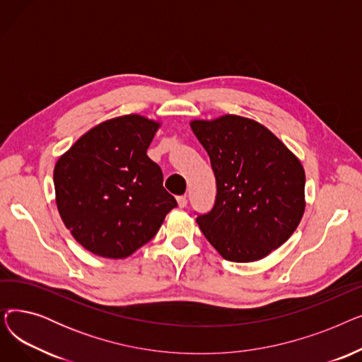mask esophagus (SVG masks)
I'll return each instance as SVG.
<instances>
[{
	"label": "esophagus",
	"instance_id": "1",
	"mask_svg": "<svg viewBox=\"0 0 362 362\" xmlns=\"http://www.w3.org/2000/svg\"><path fill=\"white\" fill-rule=\"evenodd\" d=\"M177 204H179V206H180V208H185V206L187 205V199H186V197H177Z\"/></svg>",
	"mask_w": 362,
	"mask_h": 362
}]
</instances>
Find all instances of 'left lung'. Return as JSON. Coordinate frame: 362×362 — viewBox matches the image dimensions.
<instances>
[{
	"mask_svg": "<svg viewBox=\"0 0 362 362\" xmlns=\"http://www.w3.org/2000/svg\"><path fill=\"white\" fill-rule=\"evenodd\" d=\"M217 183L213 210L197 218L217 252L252 262L286 242L305 211V171L293 152L261 123L224 114L192 120Z\"/></svg>",
	"mask_w": 362,
	"mask_h": 362,
	"instance_id": "8db88e82",
	"label": "left lung"
}]
</instances>
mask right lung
Returning a JSON list of instances; mask_svg holds the SVG:
<instances>
[{
    "mask_svg": "<svg viewBox=\"0 0 362 362\" xmlns=\"http://www.w3.org/2000/svg\"><path fill=\"white\" fill-rule=\"evenodd\" d=\"M161 123L141 114L105 120L82 135L54 167L55 204L89 252L127 258L157 235L177 206L163 171L146 156Z\"/></svg>",
    "mask_w": 362,
    "mask_h": 362,
    "instance_id": "right-lung-1",
    "label": "right lung"
}]
</instances>
